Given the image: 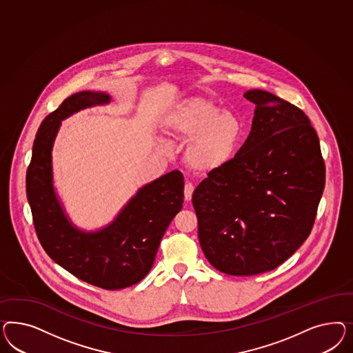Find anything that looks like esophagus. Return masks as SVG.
Masks as SVG:
<instances>
[{"mask_svg":"<svg viewBox=\"0 0 353 353\" xmlns=\"http://www.w3.org/2000/svg\"><path fill=\"white\" fill-rule=\"evenodd\" d=\"M192 192H194V186H192V182H186L185 188H183V196H185L186 202L192 201Z\"/></svg>","mask_w":353,"mask_h":353,"instance_id":"34e87169","label":"esophagus"}]
</instances>
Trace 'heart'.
Masks as SVG:
<instances>
[{
  "label": "heart",
  "instance_id": "b5f03b06",
  "mask_svg": "<svg viewBox=\"0 0 353 353\" xmlns=\"http://www.w3.org/2000/svg\"><path fill=\"white\" fill-rule=\"evenodd\" d=\"M167 133L188 141L183 158L196 172H212L234 157L242 123L229 110L204 98H190L176 105L164 120Z\"/></svg>",
  "mask_w": 353,
  "mask_h": 353
}]
</instances>
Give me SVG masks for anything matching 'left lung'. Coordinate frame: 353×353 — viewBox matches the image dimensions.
<instances>
[{
	"label": "left lung",
	"mask_w": 353,
	"mask_h": 353,
	"mask_svg": "<svg viewBox=\"0 0 353 353\" xmlns=\"http://www.w3.org/2000/svg\"><path fill=\"white\" fill-rule=\"evenodd\" d=\"M246 142L192 192L204 255L230 276H254L286 261L308 238L325 188L320 141L308 117L265 90Z\"/></svg>",
	"instance_id": "8db88e82"
}]
</instances>
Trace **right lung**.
<instances>
[{"label": "right lung", "instance_id": "add662e5", "mask_svg": "<svg viewBox=\"0 0 353 353\" xmlns=\"http://www.w3.org/2000/svg\"><path fill=\"white\" fill-rule=\"evenodd\" d=\"M111 102L105 92H79L43 119L27 170V198L45 252L75 277L106 290L129 288L143 279L173 217L183 203V176L172 171L139 188L110 224L86 232L64 211L53 180L54 141L62 120L89 107Z\"/></svg>", "mask_w": 353, "mask_h": 353}]
</instances>
